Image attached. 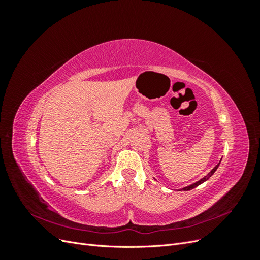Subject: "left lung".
<instances>
[{"mask_svg":"<svg viewBox=\"0 0 260 260\" xmlns=\"http://www.w3.org/2000/svg\"><path fill=\"white\" fill-rule=\"evenodd\" d=\"M221 161V160H220ZM220 161H219V164H217L216 166H215V168L214 169H211V171L209 172V174L207 175V176H205L204 178H202L201 180H199L198 182H195V183H193V184H191V185H187V186H185V187H182V188H180V190H183V191H190V190H192V188H194V187H196V186H199L200 184H202V183H204L205 182V181H207L212 175L215 174V171L218 169V167H219V165H220Z\"/></svg>","mask_w":260,"mask_h":260,"instance_id":"1","label":"left lung"}]
</instances>
